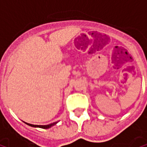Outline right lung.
I'll list each match as a JSON object with an SVG mask.
<instances>
[{
    "label": "right lung",
    "mask_w": 147,
    "mask_h": 147,
    "mask_svg": "<svg viewBox=\"0 0 147 147\" xmlns=\"http://www.w3.org/2000/svg\"><path fill=\"white\" fill-rule=\"evenodd\" d=\"M57 123V122H54V123H50V124H48V125H34V124H30V123H27V125H29V126L31 127H41V128H44V129H47V128H49V127H51L52 126H53L55 125L56 123Z\"/></svg>",
    "instance_id": "right-lung-1"
}]
</instances>
